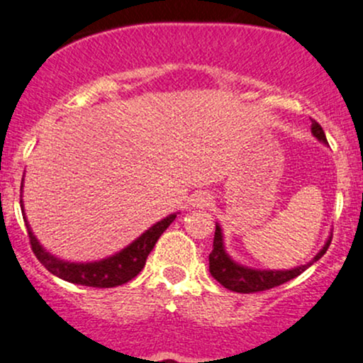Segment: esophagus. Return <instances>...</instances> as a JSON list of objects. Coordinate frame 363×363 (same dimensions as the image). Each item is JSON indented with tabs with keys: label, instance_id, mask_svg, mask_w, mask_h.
Masks as SVG:
<instances>
[{
	"label": "esophagus",
	"instance_id": "esophagus-1",
	"mask_svg": "<svg viewBox=\"0 0 363 363\" xmlns=\"http://www.w3.org/2000/svg\"><path fill=\"white\" fill-rule=\"evenodd\" d=\"M211 202H213V197H211L209 192H199V194H195L192 199V206L197 207V209L209 207Z\"/></svg>",
	"mask_w": 363,
	"mask_h": 363
}]
</instances>
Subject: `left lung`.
I'll use <instances>...</instances> for the list:
<instances>
[{"label":"left lung","instance_id":"1","mask_svg":"<svg viewBox=\"0 0 363 363\" xmlns=\"http://www.w3.org/2000/svg\"><path fill=\"white\" fill-rule=\"evenodd\" d=\"M312 133L317 140H320L323 144H328V138L324 135V130L315 120H312ZM329 245H331V236H329L325 245L320 248L319 254H317L311 262L295 267V269H286V271L252 269V267H245L242 266V264H236L235 260L226 254L225 243H223V231L221 228H219V225H216L213 252L209 254V271L211 274H213V278L218 281L219 284H223V286L231 291H236V293L266 291L302 274V272L305 269H308L313 262H317V260L323 257Z\"/></svg>","mask_w":363,"mask_h":363}]
</instances>
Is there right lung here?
Returning <instances> with one entry per match:
<instances>
[{
	"label": "right lung",
	"mask_w": 363,
	"mask_h": 363,
	"mask_svg": "<svg viewBox=\"0 0 363 363\" xmlns=\"http://www.w3.org/2000/svg\"><path fill=\"white\" fill-rule=\"evenodd\" d=\"M22 203V201H20ZM26 216V214H23ZM177 214H171L168 218L161 219L152 228H149L145 233H142L135 242H132L127 248H123L118 254L111 255V257L97 260V262H87V264H75V262H65V260L56 259L50 252L44 250L39 245L38 238L32 233L30 226H27L28 242H30L32 252L38 257V260L46 267L51 274L58 276V278L68 281V283L82 284V286H92V288H115L120 284L128 283L135 276L144 269L145 260L150 254L160 236L164 233V230L171 223L174 221Z\"/></svg>",
	"instance_id": "right-lung-1"
}]
</instances>
